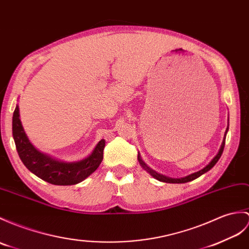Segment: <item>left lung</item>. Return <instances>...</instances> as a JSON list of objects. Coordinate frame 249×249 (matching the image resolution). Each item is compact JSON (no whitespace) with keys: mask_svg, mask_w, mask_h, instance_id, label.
<instances>
[{"mask_svg":"<svg viewBox=\"0 0 249 249\" xmlns=\"http://www.w3.org/2000/svg\"><path fill=\"white\" fill-rule=\"evenodd\" d=\"M228 128H229V127H227L226 132H225V137H224V140H223V143H222V145H221V148H219V151H218V153L216 154L215 157L210 161V163L208 164V165H206L203 170H200V171L196 172V173H193V174L188 175V176H186V177H182V178H170V177H166V176L161 175V174H159V173H157L156 171L152 170L151 167H148V166L142 161V159H141V157H140V155H138V160H139V162H140V164H141V166L143 167V169L145 170V171H147V172L149 173V174H151L154 178H156V179H157V180H159V181L169 182V183H184V182L192 181V180H194V179L198 178L199 176L205 174V173H207L208 171H210V170L212 169V167L216 164L218 159L221 158V156H222L223 151H224L225 140H226V134H227V131H228Z\"/></svg>","mask_w":249,"mask_h":249,"instance_id":"obj_1","label":"left lung"}]
</instances>
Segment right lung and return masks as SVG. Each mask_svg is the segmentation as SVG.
I'll return each instance as SVG.
<instances>
[{
    "label": "right lung",
    "mask_w": 249,
    "mask_h": 249,
    "mask_svg": "<svg viewBox=\"0 0 249 249\" xmlns=\"http://www.w3.org/2000/svg\"><path fill=\"white\" fill-rule=\"evenodd\" d=\"M13 136L23 164L42 180L56 186H71L85 180L100 166L103 160L104 139L96 144L91 155L76 162H63L39 152L28 140L23 129L18 105L13 115Z\"/></svg>",
    "instance_id": "right-lung-1"
}]
</instances>
